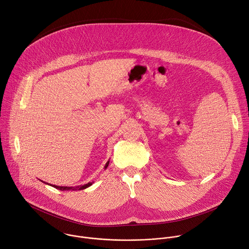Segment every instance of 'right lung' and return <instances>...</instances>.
I'll list each match as a JSON object with an SVG mask.
<instances>
[{"instance_id": "right-lung-1", "label": "right lung", "mask_w": 249, "mask_h": 249, "mask_svg": "<svg viewBox=\"0 0 249 249\" xmlns=\"http://www.w3.org/2000/svg\"><path fill=\"white\" fill-rule=\"evenodd\" d=\"M108 164H109V161H107L106 162V164H105V168L108 166ZM92 183H88V184H85V185H83V186H78V187H67V186H56V185H52L53 187H55V188H57V189H59V190H73V191H75V190H83V189H86V188H88V187H89L90 185H91Z\"/></svg>"}]
</instances>
